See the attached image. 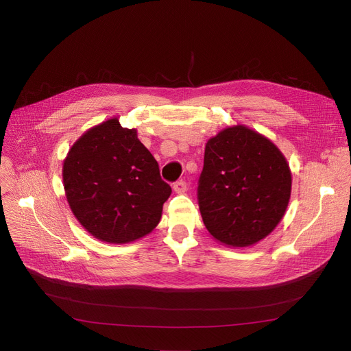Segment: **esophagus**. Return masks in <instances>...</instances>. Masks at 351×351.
Returning a JSON list of instances; mask_svg holds the SVG:
<instances>
[{
	"label": "esophagus",
	"mask_w": 351,
	"mask_h": 351,
	"mask_svg": "<svg viewBox=\"0 0 351 351\" xmlns=\"http://www.w3.org/2000/svg\"><path fill=\"white\" fill-rule=\"evenodd\" d=\"M173 191H175V193H178V195L185 193V192L188 191L186 182H185V180H178V182H175V183H173Z\"/></svg>",
	"instance_id": "1"
}]
</instances>
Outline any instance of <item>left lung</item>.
<instances>
[{
  "mask_svg": "<svg viewBox=\"0 0 351 351\" xmlns=\"http://www.w3.org/2000/svg\"><path fill=\"white\" fill-rule=\"evenodd\" d=\"M290 193L289 163L265 135L234 125L208 141L197 199L215 241L233 247L261 242L285 216Z\"/></svg>",
  "mask_w": 351,
  "mask_h": 351,
  "instance_id": "left-lung-1",
  "label": "left lung"
}]
</instances>
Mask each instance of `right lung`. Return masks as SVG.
Returning <instances> with one entry per match:
<instances>
[{
    "mask_svg": "<svg viewBox=\"0 0 351 351\" xmlns=\"http://www.w3.org/2000/svg\"><path fill=\"white\" fill-rule=\"evenodd\" d=\"M68 205L86 232L123 245L151 233L172 193L136 129L118 118L92 126L71 146L62 166Z\"/></svg>",
    "mask_w": 351,
    "mask_h": 351,
    "instance_id": "add662e5",
    "label": "right lung"
}]
</instances>
